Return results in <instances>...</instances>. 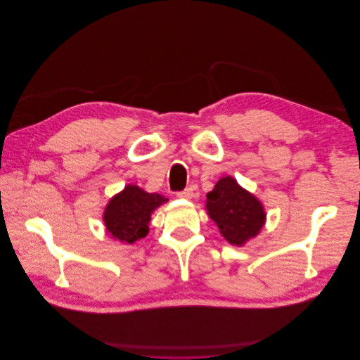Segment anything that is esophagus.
<instances>
[{"instance_id": "esophagus-1", "label": "esophagus", "mask_w": 360, "mask_h": 360, "mask_svg": "<svg viewBox=\"0 0 360 360\" xmlns=\"http://www.w3.org/2000/svg\"><path fill=\"white\" fill-rule=\"evenodd\" d=\"M177 197L183 198V200H191L193 197V189L192 188H186L181 192H177Z\"/></svg>"}]
</instances>
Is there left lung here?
<instances>
[{
	"instance_id": "obj_1",
	"label": "left lung",
	"mask_w": 360,
	"mask_h": 360,
	"mask_svg": "<svg viewBox=\"0 0 360 360\" xmlns=\"http://www.w3.org/2000/svg\"><path fill=\"white\" fill-rule=\"evenodd\" d=\"M205 209L225 240L236 246L254 238L266 224L263 204L230 176L222 177L207 193Z\"/></svg>"
}]
</instances>
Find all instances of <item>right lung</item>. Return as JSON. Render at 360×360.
Segmentation results:
<instances>
[{
	"instance_id": "obj_1",
	"label": "right lung",
	"mask_w": 360,
	"mask_h": 360,
	"mask_svg": "<svg viewBox=\"0 0 360 360\" xmlns=\"http://www.w3.org/2000/svg\"><path fill=\"white\" fill-rule=\"evenodd\" d=\"M167 201L160 193H148L136 184H127L110 200L103 212L106 233L118 242L135 243L148 234L151 213Z\"/></svg>"
}]
</instances>
